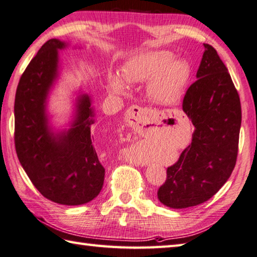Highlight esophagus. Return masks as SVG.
I'll use <instances>...</instances> for the list:
<instances>
[{
  "label": "esophagus",
  "instance_id": "esophagus-1",
  "mask_svg": "<svg viewBox=\"0 0 257 257\" xmlns=\"http://www.w3.org/2000/svg\"><path fill=\"white\" fill-rule=\"evenodd\" d=\"M147 112H148L147 109L141 108V106H138V105H133L132 108L127 111V116L130 119L142 120L144 116L147 114Z\"/></svg>",
  "mask_w": 257,
  "mask_h": 257
}]
</instances>
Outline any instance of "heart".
Masks as SVG:
<instances>
[{
  "instance_id": "heart-1",
  "label": "heart",
  "mask_w": 257,
  "mask_h": 257,
  "mask_svg": "<svg viewBox=\"0 0 257 257\" xmlns=\"http://www.w3.org/2000/svg\"><path fill=\"white\" fill-rule=\"evenodd\" d=\"M121 76L129 84L148 81L147 93L160 104H174L183 96L191 78V67L183 59H175L170 50L156 49L137 54L125 60ZM119 75L110 77L111 87L123 93L125 84Z\"/></svg>"
}]
</instances>
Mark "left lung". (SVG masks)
I'll list each match as a JSON object with an SVG mask.
<instances>
[{
	"label": "left lung",
	"mask_w": 257,
	"mask_h": 257,
	"mask_svg": "<svg viewBox=\"0 0 257 257\" xmlns=\"http://www.w3.org/2000/svg\"><path fill=\"white\" fill-rule=\"evenodd\" d=\"M203 46L198 80L183 99V111L194 125L192 143L167 169L157 192L161 203L173 209L198 206L213 197L231 175L238 152L239 95L216 49Z\"/></svg>",
	"instance_id": "left-lung-1"
}]
</instances>
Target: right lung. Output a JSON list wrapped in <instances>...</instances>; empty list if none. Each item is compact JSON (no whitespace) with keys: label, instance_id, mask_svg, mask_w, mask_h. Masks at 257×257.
Returning <instances> with one entry per match:
<instances>
[{"label":"right lung","instance_id":"right-lung-1","mask_svg":"<svg viewBox=\"0 0 257 257\" xmlns=\"http://www.w3.org/2000/svg\"><path fill=\"white\" fill-rule=\"evenodd\" d=\"M69 44L49 39L19 82L15 101V143L22 169L45 198L65 206H80L97 197L104 169L97 158L92 124L93 96L80 87L64 125L56 127L48 110L50 95L60 78L59 50Z\"/></svg>","mask_w":257,"mask_h":257}]
</instances>
